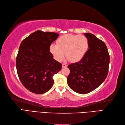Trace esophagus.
<instances>
[{"instance_id": "obj_1", "label": "esophagus", "mask_w": 125, "mask_h": 125, "mask_svg": "<svg viewBox=\"0 0 125 125\" xmlns=\"http://www.w3.org/2000/svg\"><path fill=\"white\" fill-rule=\"evenodd\" d=\"M67 65L65 64H62V68H67Z\"/></svg>"}]
</instances>
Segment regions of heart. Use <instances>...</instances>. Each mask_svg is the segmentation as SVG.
<instances>
[{"label": "heart", "mask_w": 125, "mask_h": 125, "mask_svg": "<svg viewBox=\"0 0 125 125\" xmlns=\"http://www.w3.org/2000/svg\"><path fill=\"white\" fill-rule=\"evenodd\" d=\"M89 41L83 35L65 34L57 39L56 44H52L49 50L56 60L61 61L64 56L71 62H77L86 54Z\"/></svg>", "instance_id": "b5f03b06"}]
</instances>
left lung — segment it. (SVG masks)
Here are the masks:
<instances>
[{"label":"left lung","instance_id":"left-lung-1","mask_svg":"<svg viewBox=\"0 0 125 125\" xmlns=\"http://www.w3.org/2000/svg\"><path fill=\"white\" fill-rule=\"evenodd\" d=\"M89 49L79 62L68 65L69 86L79 94H86L100 85L108 74L110 55L105 43L94 34L84 33Z\"/></svg>","mask_w":125,"mask_h":125}]
</instances>
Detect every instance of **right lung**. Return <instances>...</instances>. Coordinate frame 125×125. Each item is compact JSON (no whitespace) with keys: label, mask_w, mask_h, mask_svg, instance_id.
Here are the masks:
<instances>
[{"label":"right lung","mask_w":125,"mask_h":125,"mask_svg":"<svg viewBox=\"0 0 125 125\" xmlns=\"http://www.w3.org/2000/svg\"><path fill=\"white\" fill-rule=\"evenodd\" d=\"M59 34L37 31L21 42L16 58L18 75L23 85L31 92L43 94L54 84L52 77L62 69L53 58L49 47Z\"/></svg>","instance_id":"obj_1"}]
</instances>
